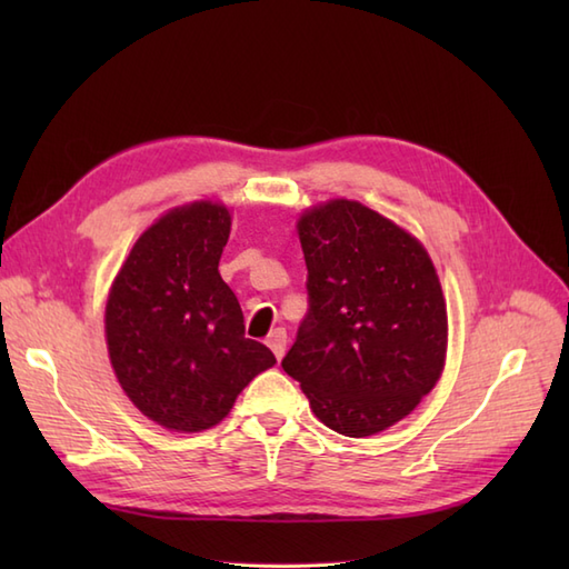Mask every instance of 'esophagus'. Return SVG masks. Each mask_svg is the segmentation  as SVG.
<instances>
[{
	"instance_id": "esophagus-1",
	"label": "esophagus",
	"mask_w": 569,
	"mask_h": 569,
	"mask_svg": "<svg viewBox=\"0 0 569 569\" xmlns=\"http://www.w3.org/2000/svg\"><path fill=\"white\" fill-rule=\"evenodd\" d=\"M286 342H288V335H286V330H283V328H276V330H271L269 340H266V345L271 347V352L276 355V359H281V357L286 355Z\"/></svg>"
}]
</instances>
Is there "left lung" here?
<instances>
[{"label": "left lung", "mask_w": 569, "mask_h": 569, "mask_svg": "<svg viewBox=\"0 0 569 569\" xmlns=\"http://www.w3.org/2000/svg\"><path fill=\"white\" fill-rule=\"evenodd\" d=\"M308 312L281 367L312 413L347 438L391 428L440 379L447 310L416 237L355 200L298 222Z\"/></svg>", "instance_id": "8db88e82"}]
</instances>
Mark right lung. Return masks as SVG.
Listing matches in <instances>:
<instances>
[{
  "label": "right lung",
  "mask_w": 569,
  "mask_h": 569,
  "mask_svg": "<svg viewBox=\"0 0 569 569\" xmlns=\"http://www.w3.org/2000/svg\"><path fill=\"white\" fill-rule=\"evenodd\" d=\"M232 217L192 202L143 232L117 273L104 310L119 383L143 416L168 430L217 426L241 389L276 365L244 337V316L217 266Z\"/></svg>",
  "instance_id": "add662e5"
}]
</instances>
